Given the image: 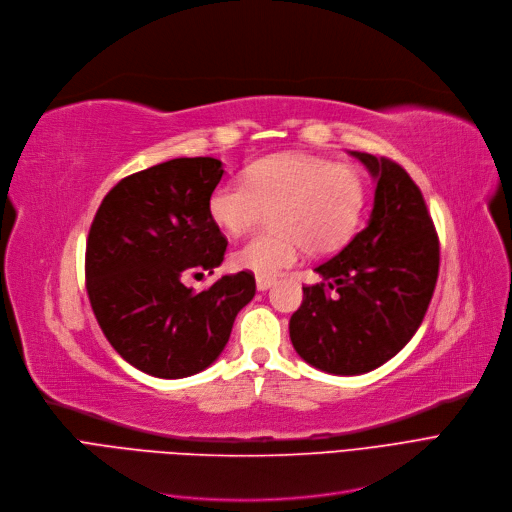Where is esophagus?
I'll return each instance as SVG.
<instances>
[{"label": "esophagus", "mask_w": 512, "mask_h": 512, "mask_svg": "<svg viewBox=\"0 0 512 512\" xmlns=\"http://www.w3.org/2000/svg\"><path fill=\"white\" fill-rule=\"evenodd\" d=\"M273 285H275V279H273V277H262V275L256 277V287H258V291H266V289H271Z\"/></svg>", "instance_id": "34e87169"}]
</instances>
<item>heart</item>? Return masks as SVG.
Listing matches in <instances>:
<instances>
[{"label":"heart","instance_id":"heart-1","mask_svg":"<svg viewBox=\"0 0 512 512\" xmlns=\"http://www.w3.org/2000/svg\"><path fill=\"white\" fill-rule=\"evenodd\" d=\"M364 204L367 183L356 168L308 156H271L252 164L246 179L218 183L208 212L227 233H241L264 210H273V231L250 235L231 254L235 269L273 277L294 266L304 248L316 256L342 248Z\"/></svg>","mask_w":512,"mask_h":512}]
</instances>
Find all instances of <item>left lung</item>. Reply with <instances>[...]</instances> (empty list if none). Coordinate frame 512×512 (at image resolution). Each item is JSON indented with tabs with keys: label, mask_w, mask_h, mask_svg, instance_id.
Listing matches in <instances>:
<instances>
[{
	"label": "left lung",
	"mask_w": 512,
	"mask_h": 512,
	"mask_svg": "<svg viewBox=\"0 0 512 512\" xmlns=\"http://www.w3.org/2000/svg\"><path fill=\"white\" fill-rule=\"evenodd\" d=\"M352 156L377 179L369 225L316 266L323 281L302 287L289 319L296 352L333 375H362L394 358L421 327L440 271V239L417 183L394 160Z\"/></svg>",
	"instance_id": "left-lung-1"
}]
</instances>
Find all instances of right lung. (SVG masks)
I'll list each match as a JSON object with an SVG mask.
<instances>
[{"label": "right lung", "mask_w": 512, "mask_h": 512, "mask_svg": "<svg viewBox=\"0 0 512 512\" xmlns=\"http://www.w3.org/2000/svg\"><path fill=\"white\" fill-rule=\"evenodd\" d=\"M216 158H175L118 181L87 237L85 285L110 346L160 379L196 375L229 342L237 312L256 294L248 271L196 294L187 275L214 273L227 237L208 212L223 177Z\"/></svg>", "instance_id": "obj_1"}]
</instances>
